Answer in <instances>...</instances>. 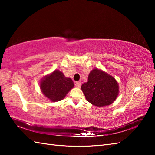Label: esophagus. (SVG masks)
<instances>
[{
	"mask_svg": "<svg viewBox=\"0 0 155 155\" xmlns=\"http://www.w3.org/2000/svg\"><path fill=\"white\" fill-rule=\"evenodd\" d=\"M75 86H76V87H78V88L81 87V82H79V81H77V82H76V83H75Z\"/></svg>",
	"mask_w": 155,
	"mask_h": 155,
	"instance_id": "1",
	"label": "esophagus"
}]
</instances>
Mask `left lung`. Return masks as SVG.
Here are the masks:
<instances>
[{
    "instance_id": "8db88e82",
    "label": "left lung",
    "mask_w": 155,
    "mask_h": 155,
    "mask_svg": "<svg viewBox=\"0 0 155 155\" xmlns=\"http://www.w3.org/2000/svg\"><path fill=\"white\" fill-rule=\"evenodd\" d=\"M86 100L96 107L112 104L119 93V85L112 76L98 68L91 70L88 81L81 86Z\"/></svg>"
}]
</instances>
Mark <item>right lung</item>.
I'll return each instance as SVG.
<instances>
[{"instance_id":"right-lung-1","label":"right lung","mask_w":155,"mask_h":155,"mask_svg":"<svg viewBox=\"0 0 155 155\" xmlns=\"http://www.w3.org/2000/svg\"><path fill=\"white\" fill-rule=\"evenodd\" d=\"M73 87L74 83L71 78L65 77L63 72L58 70L46 75L40 82L41 92L52 102L64 99Z\"/></svg>"}]
</instances>
